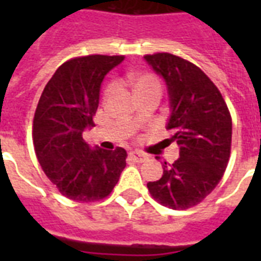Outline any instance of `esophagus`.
<instances>
[{
  "mask_svg": "<svg viewBox=\"0 0 261 261\" xmlns=\"http://www.w3.org/2000/svg\"><path fill=\"white\" fill-rule=\"evenodd\" d=\"M130 159L134 161V163H145L147 160V157L145 154H142V153H130Z\"/></svg>",
  "mask_w": 261,
  "mask_h": 261,
  "instance_id": "obj_1",
  "label": "esophagus"
}]
</instances>
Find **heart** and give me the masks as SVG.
<instances>
[{
    "label": "heart",
    "mask_w": 261,
    "mask_h": 261,
    "mask_svg": "<svg viewBox=\"0 0 261 261\" xmlns=\"http://www.w3.org/2000/svg\"><path fill=\"white\" fill-rule=\"evenodd\" d=\"M130 80L135 93L141 92V90L150 89V88H159L160 89V81L155 75L150 74V73H135V74H131ZM111 92H112V85H107L102 92V97H108Z\"/></svg>",
    "instance_id": "b5f03b06"
}]
</instances>
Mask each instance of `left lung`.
<instances>
[{
	"label": "left lung",
	"mask_w": 261,
	"mask_h": 261,
	"mask_svg": "<svg viewBox=\"0 0 261 261\" xmlns=\"http://www.w3.org/2000/svg\"><path fill=\"white\" fill-rule=\"evenodd\" d=\"M168 87L172 115L167 128L180 147L163 177L147 182L154 200L172 210L196 206L218 186L231 149V116L215 84L187 59L169 53L145 55Z\"/></svg>",
	"instance_id": "left-lung-1"
}]
</instances>
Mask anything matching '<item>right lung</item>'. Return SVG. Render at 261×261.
Instances as JSON below:
<instances>
[{"label": "right lung", "mask_w": 261, "mask_h": 261, "mask_svg": "<svg viewBox=\"0 0 261 261\" xmlns=\"http://www.w3.org/2000/svg\"><path fill=\"white\" fill-rule=\"evenodd\" d=\"M124 55L71 58L47 83L35 111L32 141L38 161L55 188L79 203L98 202L118 184L127 151L90 150L83 133L94 126L100 87Z\"/></svg>", "instance_id": "1"}]
</instances>
